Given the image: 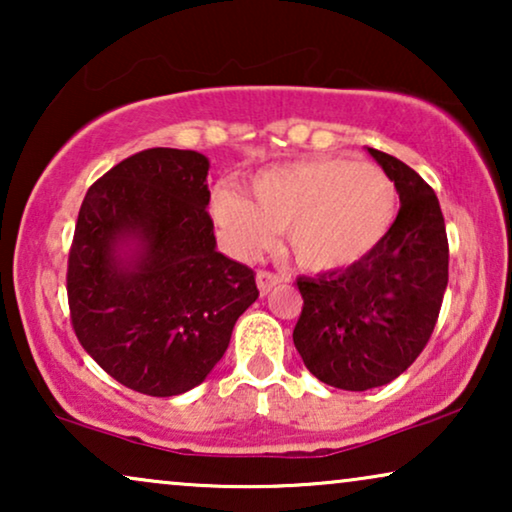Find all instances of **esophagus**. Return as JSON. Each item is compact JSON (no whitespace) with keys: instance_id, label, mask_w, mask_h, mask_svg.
<instances>
[{"instance_id":"esophagus-1","label":"esophagus","mask_w":512,"mask_h":512,"mask_svg":"<svg viewBox=\"0 0 512 512\" xmlns=\"http://www.w3.org/2000/svg\"><path fill=\"white\" fill-rule=\"evenodd\" d=\"M256 282H258V291H261L263 296H265V293H270L279 282H282V277H279L277 272L258 270V272H256Z\"/></svg>"}]
</instances>
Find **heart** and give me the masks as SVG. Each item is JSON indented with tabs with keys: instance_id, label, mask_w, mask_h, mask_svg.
<instances>
[{
	"instance_id": "obj_1",
	"label": "heart",
	"mask_w": 512,
	"mask_h": 512,
	"mask_svg": "<svg viewBox=\"0 0 512 512\" xmlns=\"http://www.w3.org/2000/svg\"><path fill=\"white\" fill-rule=\"evenodd\" d=\"M242 195L214 193L212 214L228 242L254 256L289 230L305 270L333 272L363 261L394 226L396 184L382 167L347 158H310L270 167Z\"/></svg>"
}]
</instances>
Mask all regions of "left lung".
<instances>
[{"label":"left lung","instance_id":"8db88e82","mask_svg":"<svg viewBox=\"0 0 512 512\" xmlns=\"http://www.w3.org/2000/svg\"><path fill=\"white\" fill-rule=\"evenodd\" d=\"M368 151L401 198L394 226L356 265L296 279L293 345L317 380L347 391L382 387L412 366L436 328L450 268L433 188L403 160Z\"/></svg>","mask_w":512,"mask_h":512}]
</instances>
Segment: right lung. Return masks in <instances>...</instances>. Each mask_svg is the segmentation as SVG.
<instances>
[{"label":"right lung","instance_id":"obj_1","mask_svg":"<svg viewBox=\"0 0 512 512\" xmlns=\"http://www.w3.org/2000/svg\"><path fill=\"white\" fill-rule=\"evenodd\" d=\"M207 172L202 153L158 146L111 167L81 202L69 319L97 366L139 394L198 387L258 298L256 272L216 251ZM125 236L140 242L130 264L115 256Z\"/></svg>","mask_w":512,"mask_h":512}]
</instances>
